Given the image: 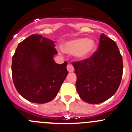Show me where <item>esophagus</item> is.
<instances>
[{"label": "esophagus", "mask_w": 132, "mask_h": 132, "mask_svg": "<svg viewBox=\"0 0 132 132\" xmlns=\"http://www.w3.org/2000/svg\"><path fill=\"white\" fill-rule=\"evenodd\" d=\"M67 70L69 72H73L74 71V67L71 64H69L67 66Z\"/></svg>", "instance_id": "obj_1"}]
</instances>
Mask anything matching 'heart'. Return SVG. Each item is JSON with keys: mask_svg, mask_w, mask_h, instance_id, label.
<instances>
[{"mask_svg": "<svg viewBox=\"0 0 132 132\" xmlns=\"http://www.w3.org/2000/svg\"><path fill=\"white\" fill-rule=\"evenodd\" d=\"M94 40L85 38H79L66 42L62 45V49L66 53H75L80 59L89 57L95 50Z\"/></svg>", "mask_w": 132, "mask_h": 132, "instance_id": "1", "label": "heart"}]
</instances>
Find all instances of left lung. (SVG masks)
Here are the masks:
<instances>
[{
    "instance_id": "left-lung-1",
    "label": "left lung",
    "mask_w": 132,
    "mask_h": 132,
    "mask_svg": "<svg viewBox=\"0 0 132 132\" xmlns=\"http://www.w3.org/2000/svg\"><path fill=\"white\" fill-rule=\"evenodd\" d=\"M97 49L89 58L72 62L79 97L89 104H99L113 96L123 71L122 56L112 39L101 34Z\"/></svg>"
}]
</instances>
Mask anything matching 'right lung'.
<instances>
[{"mask_svg": "<svg viewBox=\"0 0 132 132\" xmlns=\"http://www.w3.org/2000/svg\"><path fill=\"white\" fill-rule=\"evenodd\" d=\"M55 43L40 35H31L20 43L12 58L11 72L15 88L26 100L44 104L53 100L68 72L65 61H53Z\"/></svg>", "mask_w": 132, "mask_h": 132, "instance_id": "add662e5", "label": "right lung"}]
</instances>
